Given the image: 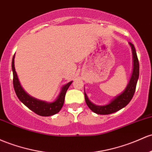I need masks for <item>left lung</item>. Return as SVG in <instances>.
I'll return each instance as SVG.
<instances>
[{
  "label": "left lung",
  "instance_id": "left-lung-1",
  "mask_svg": "<svg viewBox=\"0 0 152 152\" xmlns=\"http://www.w3.org/2000/svg\"><path fill=\"white\" fill-rule=\"evenodd\" d=\"M131 48L133 51V70L132 76H131V80L128 83L127 87L125 89L121 94L119 96H116L110 103L104 106H97L95 105L92 102H91L88 99L86 94L84 93L85 95V101H86V104L89 107V109L94 113L99 115H109L111 113H115V112L120 110L121 109L126 107L134 95L135 91H136V84L139 76V62L136 54V49H135L134 45L132 43L130 42Z\"/></svg>",
  "mask_w": 152,
  "mask_h": 152
}]
</instances>
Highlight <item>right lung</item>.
Segmentation results:
<instances>
[{"label": "right lung", "mask_w": 152, "mask_h": 152, "mask_svg": "<svg viewBox=\"0 0 152 152\" xmlns=\"http://www.w3.org/2000/svg\"><path fill=\"white\" fill-rule=\"evenodd\" d=\"M12 71L13 84H14L15 92H16L19 100L27 107L29 109L40 116L53 115L61 110L63 105V103H64L66 93L72 81H70L67 84L63 86L61 94L56 101L51 103H48L46 102L39 100V99H37L35 98L30 96L21 87L19 79H18L17 74L15 71L14 56L12 59Z\"/></svg>", "instance_id": "obj_1"}]
</instances>
